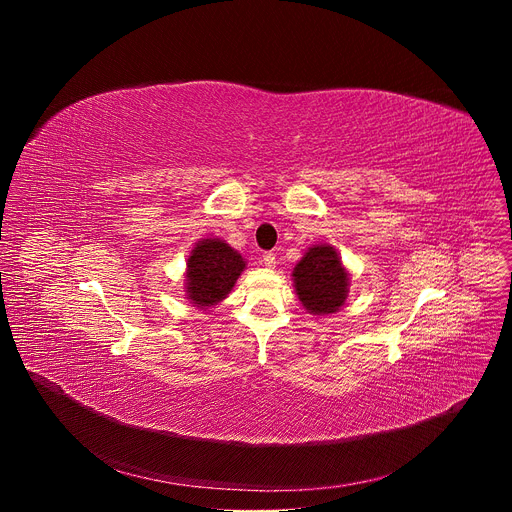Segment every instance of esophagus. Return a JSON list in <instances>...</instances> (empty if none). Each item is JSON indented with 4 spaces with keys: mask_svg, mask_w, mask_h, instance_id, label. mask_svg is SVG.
<instances>
[{
    "mask_svg": "<svg viewBox=\"0 0 512 512\" xmlns=\"http://www.w3.org/2000/svg\"><path fill=\"white\" fill-rule=\"evenodd\" d=\"M275 259H277V257H275V253H271V251H269V253H265V255H263V265H265L267 269H275Z\"/></svg>",
    "mask_w": 512,
    "mask_h": 512,
    "instance_id": "obj_1",
    "label": "esophagus"
}]
</instances>
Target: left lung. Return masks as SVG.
I'll use <instances>...</instances> for the list:
<instances>
[{"instance_id": "left-lung-1", "label": "left lung", "mask_w": 512, "mask_h": 512, "mask_svg": "<svg viewBox=\"0 0 512 512\" xmlns=\"http://www.w3.org/2000/svg\"><path fill=\"white\" fill-rule=\"evenodd\" d=\"M294 287L302 306L314 316L338 312L348 296V271L330 245H314L294 267Z\"/></svg>"}]
</instances>
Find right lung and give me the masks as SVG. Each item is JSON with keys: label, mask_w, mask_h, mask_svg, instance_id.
<instances>
[{"label": "right lung", "mask_w": 512, "mask_h": 512, "mask_svg": "<svg viewBox=\"0 0 512 512\" xmlns=\"http://www.w3.org/2000/svg\"><path fill=\"white\" fill-rule=\"evenodd\" d=\"M186 265V296L196 308L208 310L231 294L247 261L221 239H202Z\"/></svg>", "instance_id": "1"}]
</instances>
